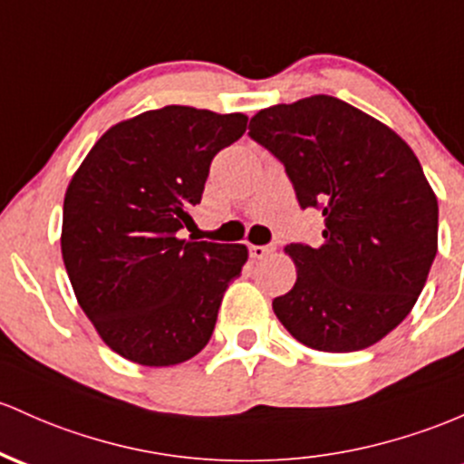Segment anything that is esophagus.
I'll return each mask as SVG.
<instances>
[{"mask_svg": "<svg viewBox=\"0 0 464 464\" xmlns=\"http://www.w3.org/2000/svg\"><path fill=\"white\" fill-rule=\"evenodd\" d=\"M248 253H251L253 259H264L268 253H273V246H259V244H251V246H248Z\"/></svg>", "mask_w": 464, "mask_h": 464, "instance_id": "obj_1", "label": "esophagus"}]
</instances>
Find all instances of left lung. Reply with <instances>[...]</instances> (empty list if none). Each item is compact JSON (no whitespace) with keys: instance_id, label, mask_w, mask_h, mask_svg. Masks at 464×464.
Returning <instances> with one entry per match:
<instances>
[{"instance_id":"obj_1","label":"left lung","mask_w":464,"mask_h":464,"mask_svg":"<svg viewBox=\"0 0 464 464\" xmlns=\"http://www.w3.org/2000/svg\"><path fill=\"white\" fill-rule=\"evenodd\" d=\"M248 136L284 162L302 208L324 216L319 246L288 244L297 282L273 310L299 343L354 353L414 308L439 251V200L411 147L328 94L259 110Z\"/></svg>"}]
</instances>
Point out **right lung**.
<instances>
[{
  "instance_id": "right-lung-1",
  "label": "right lung",
  "mask_w": 464,
  "mask_h": 464,
  "mask_svg": "<svg viewBox=\"0 0 464 464\" xmlns=\"http://www.w3.org/2000/svg\"><path fill=\"white\" fill-rule=\"evenodd\" d=\"M246 121L187 105L142 111L110 127L70 180L65 271L99 337L127 361L176 365L211 339L248 251L178 231L200 205L213 156L240 139Z\"/></svg>"
}]
</instances>
